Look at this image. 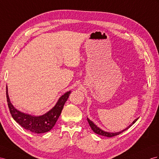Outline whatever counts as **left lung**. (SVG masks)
<instances>
[{
  "mask_svg": "<svg viewBox=\"0 0 159 159\" xmlns=\"http://www.w3.org/2000/svg\"><path fill=\"white\" fill-rule=\"evenodd\" d=\"M137 120H138V118H137V119H136L135 120H134V121L132 122V124H130L127 128H125V129L122 130V131H121V132H117V133H109V132H105V131H103V130L97 127V126L96 125H95V124H94V123H93V121H91L90 120H89V118H87V121H88L89 124V125H90L91 128V129H92V130H93V132H95V133H96V134H99V135L104 136H107V137H113V136H117V135H119L120 134H121V133H122L123 132H124L125 130H126L127 129H128L129 127H131V126H132L134 123H135V122H136Z\"/></svg>",
  "mask_w": 159,
  "mask_h": 159,
  "instance_id": "obj_1",
  "label": "left lung"
}]
</instances>
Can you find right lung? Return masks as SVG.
<instances>
[{
  "instance_id": "obj_1",
  "label": "right lung",
  "mask_w": 159,
  "mask_h": 159,
  "mask_svg": "<svg viewBox=\"0 0 159 159\" xmlns=\"http://www.w3.org/2000/svg\"><path fill=\"white\" fill-rule=\"evenodd\" d=\"M7 91V101L8 107H9L10 113L13 118L19 125H21V126H22L24 129L30 130L31 132L36 134L47 132L52 129L61 114L65 102L67 101L69 95L71 93L70 91L65 93L59 99L54 108H52L50 111H48L46 114L35 117L25 114V113H21L17 110L10 102Z\"/></svg>"
}]
</instances>
